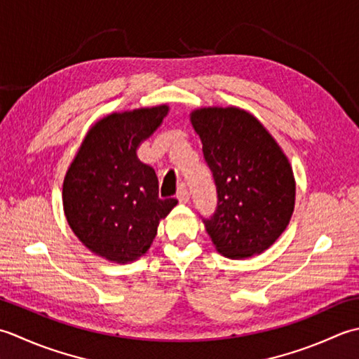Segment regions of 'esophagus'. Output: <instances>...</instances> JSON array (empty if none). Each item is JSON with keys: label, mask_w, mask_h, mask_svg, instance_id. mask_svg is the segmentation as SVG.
<instances>
[{"label": "esophagus", "mask_w": 359, "mask_h": 359, "mask_svg": "<svg viewBox=\"0 0 359 359\" xmlns=\"http://www.w3.org/2000/svg\"><path fill=\"white\" fill-rule=\"evenodd\" d=\"M177 198H178V201L182 203V204H186V203L189 201V190L186 189L184 184L180 186L178 194H177Z\"/></svg>", "instance_id": "34e87169"}]
</instances>
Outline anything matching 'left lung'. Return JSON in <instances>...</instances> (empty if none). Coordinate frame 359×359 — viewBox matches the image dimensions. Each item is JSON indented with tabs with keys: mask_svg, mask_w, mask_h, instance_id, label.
Returning a JSON list of instances; mask_svg holds the SVG:
<instances>
[{
	"mask_svg": "<svg viewBox=\"0 0 359 359\" xmlns=\"http://www.w3.org/2000/svg\"><path fill=\"white\" fill-rule=\"evenodd\" d=\"M190 122L217 186V209L203 220L212 243L229 259L262 254L287 229L294 210L288 158L260 121L241 108H198Z\"/></svg>",
	"mask_w": 359,
	"mask_h": 359,
	"instance_id": "left-lung-1",
	"label": "left lung"
}]
</instances>
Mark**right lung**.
Listing matches in <instances>:
<instances>
[{
    "label": "right lung",
    "mask_w": 359,
    "mask_h": 359,
    "mask_svg": "<svg viewBox=\"0 0 359 359\" xmlns=\"http://www.w3.org/2000/svg\"><path fill=\"white\" fill-rule=\"evenodd\" d=\"M169 113L158 105L111 113L88 131L63 181V210L77 238L99 257L128 263L149 251L177 198H159L158 177L136 150Z\"/></svg>",
    "instance_id": "right-lung-1"
}]
</instances>
